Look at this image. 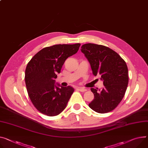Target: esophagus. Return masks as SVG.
Segmentation results:
<instances>
[{"label": "esophagus", "instance_id": "34e87169", "mask_svg": "<svg viewBox=\"0 0 148 148\" xmlns=\"http://www.w3.org/2000/svg\"><path fill=\"white\" fill-rule=\"evenodd\" d=\"M77 89L79 91H81V92H85L86 90V89L84 88H78Z\"/></svg>", "mask_w": 148, "mask_h": 148}]
</instances>
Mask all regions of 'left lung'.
I'll use <instances>...</instances> for the list:
<instances>
[{
    "label": "left lung",
    "mask_w": 148,
    "mask_h": 148,
    "mask_svg": "<svg viewBox=\"0 0 148 148\" xmlns=\"http://www.w3.org/2000/svg\"><path fill=\"white\" fill-rule=\"evenodd\" d=\"M81 50L89 62L93 75H99L104 85L101 89L90 88L94 98L89 107L98 113L111 111L120 104L126 91L127 64L118 53L103 45L88 43L82 45Z\"/></svg>",
    "instance_id": "1"
}]
</instances>
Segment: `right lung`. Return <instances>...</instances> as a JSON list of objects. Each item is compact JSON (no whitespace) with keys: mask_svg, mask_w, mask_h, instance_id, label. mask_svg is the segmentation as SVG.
<instances>
[{"mask_svg":"<svg viewBox=\"0 0 148 148\" xmlns=\"http://www.w3.org/2000/svg\"><path fill=\"white\" fill-rule=\"evenodd\" d=\"M81 44H56L38 51L28 62L25 81L34 107L48 116L59 114L66 108L74 89L55 84L65 60L76 54Z\"/></svg>","mask_w":148,"mask_h":148,"instance_id":"add662e5","label":"right lung"}]
</instances>
